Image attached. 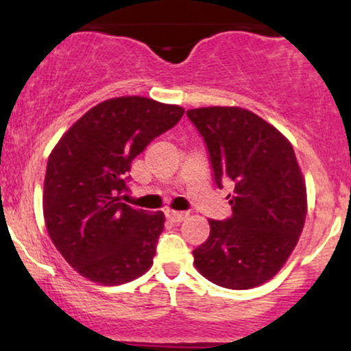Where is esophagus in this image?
I'll return each mask as SVG.
<instances>
[{
  "instance_id": "esophagus-1",
  "label": "esophagus",
  "mask_w": 351,
  "mask_h": 351,
  "mask_svg": "<svg viewBox=\"0 0 351 351\" xmlns=\"http://www.w3.org/2000/svg\"><path fill=\"white\" fill-rule=\"evenodd\" d=\"M167 217L171 223H181L186 217V213L183 211H167Z\"/></svg>"
}]
</instances>
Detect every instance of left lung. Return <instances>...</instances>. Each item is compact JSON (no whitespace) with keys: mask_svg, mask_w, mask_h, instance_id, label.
I'll return each instance as SVG.
<instances>
[{"mask_svg":"<svg viewBox=\"0 0 351 351\" xmlns=\"http://www.w3.org/2000/svg\"><path fill=\"white\" fill-rule=\"evenodd\" d=\"M206 142L215 181H232V216L209 219L206 243L193 251L195 267L213 284L234 291L271 280L299 243L307 189L291 142L241 107L186 112Z\"/></svg>","mask_w":351,"mask_h":351,"instance_id":"left-lung-1","label":"left lung"}]
</instances>
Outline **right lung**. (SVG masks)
<instances>
[{
    "instance_id": "1",
    "label": "right lung",
    "mask_w": 351,
    "mask_h": 351,
    "mask_svg": "<svg viewBox=\"0 0 351 351\" xmlns=\"http://www.w3.org/2000/svg\"><path fill=\"white\" fill-rule=\"evenodd\" d=\"M184 108L127 95L86 112L47 160L43 209L56 249L86 279L119 285L153 264L165 215L120 201L127 173L155 136L180 122Z\"/></svg>"
}]
</instances>
